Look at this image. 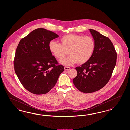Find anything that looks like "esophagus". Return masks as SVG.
<instances>
[{
	"label": "esophagus",
	"mask_w": 130,
	"mask_h": 130,
	"mask_svg": "<svg viewBox=\"0 0 130 130\" xmlns=\"http://www.w3.org/2000/svg\"><path fill=\"white\" fill-rule=\"evenodd\" d=\"M70 69V68L69 67H64V70L65 71H68V70H69Z\"/></svg>",
	"instance_id": "obj_1"
}]
</instances>
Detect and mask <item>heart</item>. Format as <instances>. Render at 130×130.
<instances>
[{
    "label": "heart",
    "instance_id": "heart-1",
    "mask_svg": "<svg viewBox=\"0 0 130 130\" xmlns=\"http://www.w3.org/2000/svg\"><path fill=\"white\" fill-rule=\"evenodd\" d=\"M60 41V44L51 41L49 49L58 59H62L68 52L70 56L60 61L61 64L66 66H71L76 62L83 64L88 62L93 56L95 47V41L90 36L68 34L61 37Z\"/></svg>",
    "mask_w": 130,
    "mask_h": 130
}]
</instances>
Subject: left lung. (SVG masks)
Here are the masks:
<instances>
[{
  "label": "left lung",
  "mask_w": 130,
  "mask_h": 130,
  "mask_svg": "<svg viewBox=\"0 0 130 130\" xmlns=\"http://www.w3.org/2000/svg\"><path fill=\"white\" fill-rule=\"evenodd\" d=\"M95 43L90 59L75 68L74 86L81 92L91 93L105 86L110 80L117 62V52L111 40L98 31L90 29Z\"/></svg>",
  "instance_id": "1"
}]
</instances>
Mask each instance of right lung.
Here are the masks:
<instances>
[{
	"instance_id": "obj_1",
	"label": "right lung",
	"mask_w": 130,
	"mask_h": 130,
	"mask_svg": "<svg viewBox=\"0 0 130 130\" xmlns=\"http://www.w3.org/2000/svg\"><path fill=\"white\" fill-rule=\"evenodd\" d=\"M59 37L43 28L32 31L19 41L14 66L16 74L25 89L35 94L48 93L64 70L49 49V43Z\"/></svg>"
}]
</instances>
